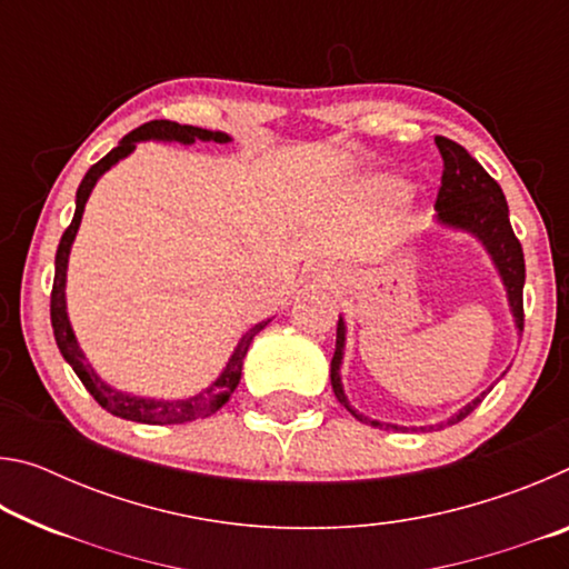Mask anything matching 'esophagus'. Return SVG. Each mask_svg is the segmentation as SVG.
Returning a JSON list of instances; mask_svg holds the SVG:
<instances>
[{
	"label": "esophagus",
	"mask_w": 569,
	"mask_h": 569,
	"mask_svg": "<svg viewBox=\"0 0 569 569\" xmlns=\"http://www.w3.org/2000/svg\"><path fill=\"white\" fill-rule=\"evenodd\" d=\"M316 281H319V283H321V286L326 288V286H329V283H331V276H326V271H323V273H319V276H316Z\"/></svg>",
	"instance_id": "obj_1"
}]
</instances>
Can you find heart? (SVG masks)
I'll return each instance as SVG.
<instances>
[{
  "mask_svg": "<svg viewBox=\"0 0 569 569\" xmlns=\"http://www.w3.org/2000/svg\"><path fill=\"white\" fill-rule=\"evenodd\" d=\"M369 190L373 192V196H379V198L397 200V198L407 196V192H409V182L397 178V176H379V178L369 180Z\"/></svg>",
  "mask_w": 569,
  "mask_h": 569,
  "instance_id": "obj_1",
  "label": "heart"
}]
</instances>
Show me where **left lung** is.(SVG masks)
<instances>
[{"label":"left lung","mask_w":569,"mask_h":569,"mask_svg":"<svg viewBox=\"0 0 569 569\" xmlns=\"http://www.w3.org/2000/svg\"><path fill=\"white\" fill-rule=\"evenodd\" d=\"M437 148L445 160V176H441V188L437 196V228L455 230V233H467L477 240V243L487 250L489 261H492L499 281L505 286L509 313L515 319V329L522 336L525 313H522V288H525V253L519 240L515 238V230L509 226V208L505 200L502 188L497 186L495 178H489V172L479 166V162L469 156V152L457 146L449 138H437ZM346 319L339 316V329H336V351L331 359V387L336 399H339L346 411H351L361 423H369L373 429H407L401 423H389L366 417V413L356 411L351 407L349 397L343 391L341 381V366H343V351H346ZM487 391H481L477 399H471L467 407L451 413L449 419L431 423L435 427H451V423L461 421L475 411L481 399L487 397ZM427 429V427H419Z\"/></svg>","instance_id":"1"}]
</instances>
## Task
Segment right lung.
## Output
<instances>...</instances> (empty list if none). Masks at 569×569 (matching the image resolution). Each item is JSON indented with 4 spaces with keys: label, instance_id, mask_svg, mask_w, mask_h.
<instances>
[{
    "label": "right lung",
    "instance_id": "1",
    "mask_svg": "<svg viewBox=\"0 0 569 569\" xmlns=\"http://www.w3.org/2000/svg\"><path fill=\"white\" fill-rule=\"evenodd\" d=\"M180 142V146H192V142H218V146H228L230 134L220 132V130H203V128H192V124H178L170 120H152L142 128L132 130L130 134L118 142V148H112L108 156H104L100 162L84 172V178L77 188L74 196V218L70 228L64 230V236L60 240V248H57L54 256V286H52V303H50V316H52V331H54V341L57 349L64 356V361L72 366V371L77 373V379L84 383L94 401L100 403L104 411H110L112 417L128 419V421H138V423H156V427H166V423H186V421H196L210 417L216 413L223 403H228L230 393L236 391L240 373H243V359L250 349V341L253 336L261 333L271 319L258 321L256 326L240 336L233 353L226 361L223 371L208 383L206 389H200L198 393L186 399H156V397H134V393L120 391L110 387L108 381L100 379V373L92 369V363L88 361V356L80 349V341H77L74 329L70 323V316H67V266H70V250L77 238V230H80L82 223V213H84V203H88L92 196V188L98 186V180L108 172L110 168L118 166L120 160L132 156L138 142Z\"/></svg>",
    "mask_w": 569,
    "mask_h": 569
}]
</instances>
